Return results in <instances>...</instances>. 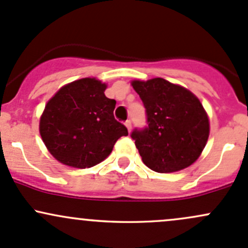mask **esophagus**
Masks as SVG:
<instances>
[{
	"mask_svg": "<svg viewBox=\"0 0 248 248\" xmlns=\"http://www.w3.org/2000/svg\"><path fill=\"white\" fill-rule=\"evenodd\" d=\"M124 124H126V127H127V129H128V132H131V129H132V122H131V120H127V121L124 122Z\"/></svg>",
	"mask_w": 248,
	"mask_h": 248,
	"instance_id": "obj_1",
	"label": "esophagus"
}]
</instances>
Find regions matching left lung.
I'll return each instance as SVG.
<instances>
[{
  "label": "left lung",
  "instance_id": "left-lung-1",
  "mask_svg": "<svg viewBox=\"0 0 248 248\" xmlns=\"http://www.w3.org/2000/svg\"><path fill=\"white\" fill-rule=\"evenodd\" d=\"M132 85L146 109L147 126L131 134L145 165L159 173L191 165L209 137V120L199 98L163 78Z\"/></svg>",
  "mask_w": 248,
  "mask_h": 248
}]
</instances>
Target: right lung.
Segmentation results:
<instances>
[{
  "label": "right lung",
  "instance_id": "right-lung-1",
  "mask_svg": "<svg viewBox=\"0 0 248 248\" xmlns=\"http://www.w3.org/2000/svg\"><path fill=\"white\" fill-rule=\"evenodd\" d=\"M107 85L82 78L64 85L40 117L41 139L52 155L67 166L91 168L104 160L126 127L114 117L116 101L104 95Z\"/></svg>",
  "mask_w": 248,
  "mask_h": 248
}]
</instances>
